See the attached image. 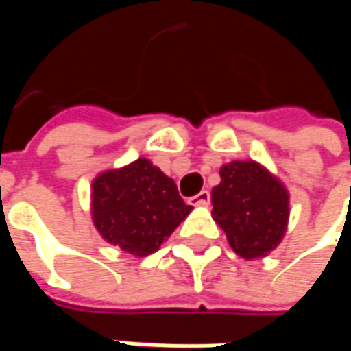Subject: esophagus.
Here are the masks:
<instances>
[{
	"mask_svg": "<svg viewBox=\"0 0 351 351\" xmlns=\"http://www.w3.org/2000/svg\"><path fill=\"white\" fill-rule=\"evenodd\" d=\"M210 199V193L207 189H203L201 193H197V195L189 197V205H207Z\"/></svg>",
	"mask_w": 351,
	"mask_h": 351,
	"instance_id": "1",
	"label": "esophagus"
}]
</instances>
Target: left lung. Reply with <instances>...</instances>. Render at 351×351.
Wrapping results in <instances>:
<instances>
[{
	"label": "left lung",
	"instance_id": "obj_1",
	"mask_svg": "<svg viewBox=\"0 0 351 351\" xmlns=\"http://www.w3.org/2000/svg\"><path fill=\"white\" fill-rule=\"evenodd\" d=\"M213 219L244 260L265 258L281 244L289 224L285 183L256 160H232L210 191Z\"/></svg>",
	"mask_w": 351,
	"mask_h": 351
}]
</instances>
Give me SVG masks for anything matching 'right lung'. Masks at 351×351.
Wrapping results in <instances>:
<instances>
[{
    "mask_svg": "<svg viewBox=\"0 0 351 351\" xmlns=\"http://www.w3.org/2000/svg\"><path fill=\"white\" fill-rule=\"evenodd\" d=\"M193 210L148 158L105 169L91 182V221L105 242L136 258L154 254Z\"/></svg>",
    "mask_w": 351,
    "mask_h": 351,
    "instance_id": "1",
    "label": "right lung"
}]
</instances>
